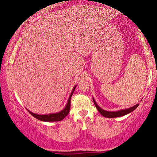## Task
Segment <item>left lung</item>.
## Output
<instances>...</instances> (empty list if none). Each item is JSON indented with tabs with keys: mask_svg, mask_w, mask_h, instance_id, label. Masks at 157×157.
Returning a JSON list of instances; mask_svg holds the SVG:
<instances>
[{
	"mask_svg": "<svg viewBox=\"0 0 157 157\" xmlns=\"http://www.w3.org/2000/svg\"><path fill=\"white\" fill-rule=\"evenodd\" d=\"M93 101H94V105L96 106L97 109L98 110L99 112L101 113L103 117H108V118H113V117H118L124 116V115L128 114V113H131V111H134V110L136 109L139 105V104H136V105H135L134 106H133V107L130 108V109L120 110V111H105V110L100 109V108L98 106V105L96 103V102H95V100H94V99H93Z\"/></svg>",
	"mask_w": 157,
	"mask_h": 157,
	"instance_id": "left-lung-1",
	"label": "left lung"
}]
</instances>
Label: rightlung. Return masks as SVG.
<instances>
[{
  "label": "right lung",
  "instance_id": "1",
  "mask_svg": "<svg viewBox=\"0 0 157 157\" xmlns=\"http://www.w3.org/2000/svg\"><path fill=\"white\" fill-rule=\"evenodd\" d=\"M76 86H75L72 91H71V95H70L69 98H68L67 105H66V108L61 111L60 112L56 113H51V114H46V115H38L36 114V113H34L31 112V111H28L34 117L37 118V120H41V121H45V122H55V121H60V120H63V119L66 117L68 115V112H69L70 110V106H71V97L72 96L74 91H75Z\"/></svg>",
  "mask_w": 157,
  "mask_h": 157
}]
</instances>
